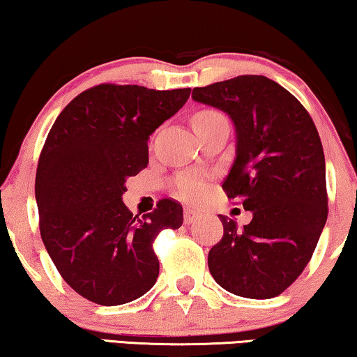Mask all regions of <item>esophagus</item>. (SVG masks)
<instances>
[{
	"label": "esophagus",
	"mask_w": 357,
	"mask_h": 357,
	"mask_svg": "<svg viewBox=\"0 0 357 357\" xmlns=\"http://www.w3.org/2000/svg\"><path fill=\"white\" fill-rule=\"evenodd\" d=\"M199 218V213L195 211L193 208H185V213H183V221L185 224H192L197 221V219Z\"/></svg>",
	"instance_id": "1"
}]
</instances>
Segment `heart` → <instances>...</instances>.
I'll list each match as a JSON object with an SVG mask.
<instances>
[{"mask_svg":"<svg viewBox=\"0 0 357 357\" xmlns=\"http://www.w3.org/2000/svg\"><path fill=\"white\" fill-rule=\"evenodd\" d=\"M224 116L214 110H203L198 112L197 115L193 116V125L198 123H211V121L221 120ZM174 188L177 192L178 197L185 199H198L204 193V182L198 175L185 174L180 175V177L174 182Z\"/></svg>","mask_w":357,"mask_h":357,"instance_id":"heart-1","label":"heart"}]
</instances>
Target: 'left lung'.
I'll use <instances>...</instances> for the list:
<instances>
[{
	"label": "left lung",
	"instance_id": "obj_1",
	"mask_svg": "<svg viewBox=\"0 0 357 357\" xmlns=\"http://www.w3.org/2000/svg\"><path fill=\"white\" fill-rule=\"evenodd\" d=\"M192 99L232 120L236 158L222 188L252 211L243 227L219 214L224 236L208 253L209 271L232 294L270 299L304 271L325 227L320 136L301 102L265 76L195 87Z\"/></svg>",
	"mask_w": 357,
	"mask_h": 357
}]
</instances>
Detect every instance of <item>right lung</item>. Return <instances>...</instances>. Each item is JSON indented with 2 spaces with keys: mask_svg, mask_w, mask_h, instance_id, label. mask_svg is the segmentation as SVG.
<instances>
[{
  "mask_svg": "<svg viewBox=\"0 0 357 357\" xmlns=\"http://www.w3.org/2000/svg\"><path fill=\"white\" fill-rule=\"evenodd\" d=\"M190 92L96 86L65 107L47 136L36 177L40 236L63 280L87 301L126 304L158 280L153 242L182 226V204L162 199L138 218L121 195L148 167L149 136Z\"/></svg>",
  "mask_w": 357,
  "mask_h": 357,
  "instance_id": "add662e5",
  "label": "right lung"
}]
</instances>
